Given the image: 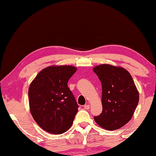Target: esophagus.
<instances>
[{"mask_svg":"<svg viewBox=\"0 0 156 156\" xmlns=\"http://www.w3.org/2000/svg\"><path fill=\"white\" fill-rule=\"evenodd\" d=\"M84 108L85 109H89V108H90V106H89V104H85L84 106Z\"/></svg>","mask_w":156,"mask_h":156,"instance_id":"1","label":"esophagus"}]
</instances>
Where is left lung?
I'll return each mask as SVG.
<instances>
[{"label":"left lung","instance_id":"1","mask_svg":"<svg viewBox=\"0 0 156 156\" xmlns=\"http://www.w3.org/2000/svg\"><path fill=\"white\" fill-rule=\"evenodd\" d=\"M93 71L102 88V113L94 121L108 131L120 129L131 120L139 101L133 78L123 67L108 64L96 66Z\"/></svg>","mask_w":156,"mask_h":156}]
</instances>
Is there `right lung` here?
<instances>
[{"mask_svg":"<svg viewBox=\"0 0 156 156\" xmlns=\"http://www.w3.org/2000/svg\"><path fill=\"white\" fill-rule=\"evenodd\" d=\"M76 69L71 65L49 66L42 69L30 84L32 116L48 133L62 134L73 123L78 105L67 82Z\"/></svg>","mask_w":156,"mask_h":156,"instance_id":"right-lung-1","label":"right lung"}]
</instances>
